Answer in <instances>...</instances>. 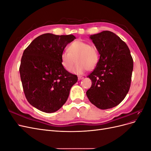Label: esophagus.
<instances>
[{
  "instance_id": "34e87169",
  "label": "esophagus",
  "mask_w": 151,
  "mask_h": 151,
  "mask_svg": "<svg viewBox=\"0 0 151 151\" xmlns=\"http://www.w3.org/2000/svg\"><path fill=\"white\" fill-rule=\"evenodd\" d=\"M84 79V77L83 76H78V79L79 80H82V79Z\"/></svg>"
}]
</instances>
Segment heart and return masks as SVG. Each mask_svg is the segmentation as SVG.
<instances>
[{
	"label": "heart",
	"mask_w": 151,
	"mask_h": 151,
	"mask_svg": "<svg viewBox=\"0 0 151 151\" xmlns=\"http://www.w3.org/2000/svg\"><path fill=\"white\" fill-rule=\"evenodd\" d=\"M67 52L61 54V64L65 70L70 71L76 61L77 63L72 70L74 74L81 75L86 70L93 69L99 61L97 48L81 40H76L68 45Z\"/></svg>",
	"instance_id": "heart-1"
}]
</instances>
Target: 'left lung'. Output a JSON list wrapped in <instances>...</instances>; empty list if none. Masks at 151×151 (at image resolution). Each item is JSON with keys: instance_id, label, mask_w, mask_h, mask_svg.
Here are the masks:
<instances>
[{"instance_id": "1", "label": "left lung", "mask_w": 151, "mask_h": 151, "mask_svg": "<svg viewBox=\"0 0 151 151\" xmlns=\"http://www.w3.org/2000/svg\"><path fill=\"white\" fill-rule=\"evenodd\" d=\"M100 55L96 67L88 77L92 85L86 92L90 102L101 109L119 104L129 92L134 62L127 44L113 32L91 35Z\"/></svg>"}]
</instances>
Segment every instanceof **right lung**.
Here are the masks:
<instances>
[{
	"label": "right lung",
	"mask_w": 151,
	"mask_h": 151,
	"mask_svg": "<svg viewBox=\"0 0 151 151\" xmlns=\"http://www.w3.org/2000/svg\"><path fill=\"white\" fill-rule=\"evenodd\" d=\"M72 35L43 34L36 38L22 54L19 72L25 96L30 104L45 113L58 110L67 101L77 76L64 69L60 55Z\"/></svg>",
	"instance_id": "add662e5"
}]
</instances>
